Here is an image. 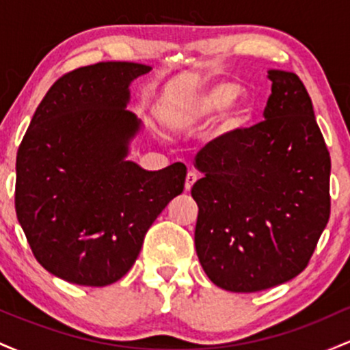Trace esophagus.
Returning a JSON list of instances; mask_svg holds the SVG:
<instances>
[{
  "label": "esophagus",
  "instance_id": "esophagus-1",
  "mask_svg": "<svg viewBox=\"0 0 350 350\" xmlns=\"http://www.w3.org/2000/svg\"><path fill=\"white\" fill-rule=\"evenodd\" d=\"M198 174H196V172H192V171H189L187 172V176H186V183H184V187H186V191H191L192 189V186H194L196 183H198Z\"/></svg>",
  "mask_w": 350,
  "mask_h": 350
}]
</instances>
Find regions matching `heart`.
<instances>
[{
    "instance_id": "heart-1",
    "label": "heart",
    "mask_w": 350,
    "mask_h": 350,
    "mask_svg": "<svg viewBox=\"0 0 350 350\" xmlns=\"http://www.w3.org/2000/svg\"><path fill=\"white\" fill-rule=\"evenodd\" d=\"M240 94H242V87L239 83L230 82V80H219V82L208 83V85L202 87L194 95L184 100L179 107H176L171 115V120L174 123L183 124L206 120L208 116L230 107ZM252 116V105L242 100V102L228 108V111L222 118L220 130L232 131L237 130V128H242L247 123H250Z\"/></svg>"
}]
</instances>
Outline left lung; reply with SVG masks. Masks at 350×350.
Instances as JSON below:
<instances>
[{
    "instance_id": "left-lung-1",
    "label": "left lung",
    "mask_w": 350,
    "mask_h": 350,
    "mask_svg": "<svg viewBox=\"0 0 350 350\" xmlns=\"http://www.w3.org/2000/svg\"><path fill=\"white\" fill-rule=\"evenodd\" d=\"M263 122L207 143L196 156L204 178L196 252L214 284L255 293L308 267L331 214V156L309 94L293 72L268 70Z\"/></svg>"
}]
</instances>
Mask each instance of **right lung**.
Returning <instances> with one entry per match:
<instances>
[{
	"mask_svg": "<svg viewBox=\"0 0 350 350\" xmlns=\"http://www.w3.org/2000/svg\"><path fill=\"white\" fill-rule=\"evenodd\" d=\"M150 66L98 62L67 72L39 103L16 156V215L52 275L107 286L138 258L148 228L179 196L186 166L126 161L142 122L130 83Z\"/></svg>",
	"mask_w": 350,
	"mask_h": 350,
	"instance_id": "add662e5",
	"label": "right lung"
}]
</instances>
